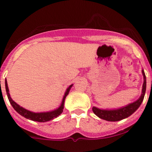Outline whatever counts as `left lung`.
<instances>
[{
    "label": "left lung",
    "instance_id": "obj_1",
    "mask_svg": "<svg viewBox=\"0 0 152 152\" xmlns=\"http://www.w3.org/2000/svg\"><path fill=\"white\" fill-rule=\"evenodd\" d=\"M142 74L143 76V84L142 87V93L140 98L135 102L130 103L126 105L125 107H121L118 109H100L96 107H93V111L94 114L101 119L107 121H118L123 120L129 116L132 115L137 109L139 108L140 104L143 101L144 96L145 93V89H146V78H145V73L143 69H142Z\"/></svg>",
    "mask_w": 152,
    "mask_h": 152
}]
</instances>
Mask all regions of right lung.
Here are the masks:
<instances>
[{
    "mask_svg": "<svg viewBox=\"0 0 152 152\" xmlns=\"http://www.w3.org/2000/svg\"><path fill=\"white\" fill-rule=\"evenodd\" d=\"M73 85H71L69 86L66 89V91H65V95L63 96V99H62V103H61L60 106H59L58 108L55 109V110H51V111L48 112H41V113H34V112H31L30 110H26V109L23 108V107H20L19 104L16 103L15 102H14L13 100L11 98L10 94V90H9L8 85H7V79L5 80V86H6V91H7V96H8L9 101H10V104H12V107L15 109V111L17 113H19L20 115L23 116L26 118L28 119V120L34 121H37V122H46L49 121H51L53 119L56 118L58 116L60 115L61 113L63 112L64 109V105H65V98L67 97V96L68 95L69 92H70V88L72 87V86Z\"/></svg>",
    "mask_w": 152,
    "mask_h": 152,
    "instance_id": "add662e5",
    "label": "right lung"
}]
</instances>
